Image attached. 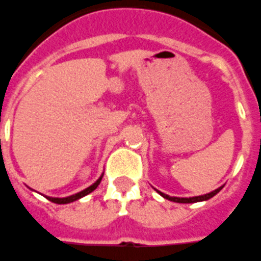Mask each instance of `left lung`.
<instances>
[{
	"label": "left lung",
	"instance_id": "1",
	"mask_svg": "<svg viewBox=\"0 0 261 261\" xmlns=\"http://www.w3.org/2000/svg\"><path fill=\"white\" fill-rule=\"evenodd\" d=\"M222 188L223 186H220V188H218L216 190H214V192L211 193H206V194H204V196H196V197H171L168 196V194H164V193L159 192V190H156L160 196H163L164 198H167V200H170V201H174V202H180V204H193V202H200V201H206V200H210V198H212V197L215 196V194H218L220 190H222Z\"/></svg>",
	"mask_w": 261,
	"mask_h": 261
}]
</instances>
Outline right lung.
<instances>
[{
	"label": "right lung",
	"mask_w": 261,
	"mask_h": 261,
	"mask_svg": "<svg viewBox=\"0 0 261 261\" xmlns=\"http://www.w3.org/2000/svg\"><path fill=\"white\" fill-rule=\"evenodd\" d=\"M102 175H101V176H99V178L95 180L94 184L91 185V186L86 188L85 190H82V192L76 193V194H72V196H68V197H63V198H57V197H46V198L49 200V201L56 202V204H69V202L76 201V200H79V198H82V197L87 196L89 193H91L93 190H95V189H97V186H98L99 182H101V179H102Z\"/></svg>",
	"instance_id": "1"
}]
</instances>
